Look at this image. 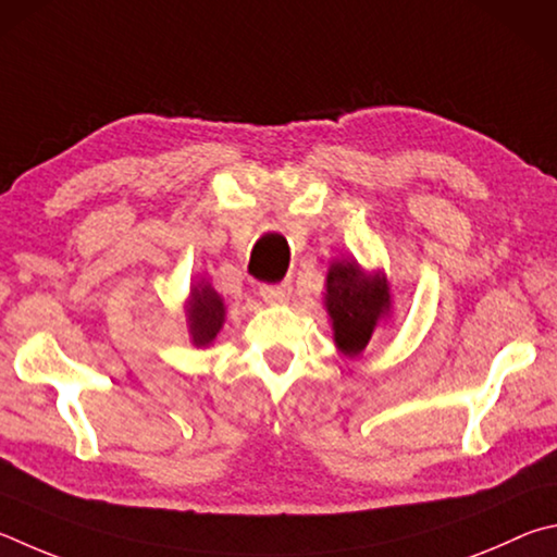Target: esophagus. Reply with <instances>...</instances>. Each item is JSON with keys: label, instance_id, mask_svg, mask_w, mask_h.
<instances>
[{"label": "esophagus", "instance_id": "esophagus-1", "mask_svg": "<svg viewBox=\"0 0 557 557\" xmlns=\"http://www.w3.org/2000/svg\"><path fill=\"white\" fill-rule=\"evenodd\" d=\"M259 296L267 300V304H286L290 298V284H263L259 288Z\"/></svg>", "mask_w": 557, "mask_h": 557}]
</instances>
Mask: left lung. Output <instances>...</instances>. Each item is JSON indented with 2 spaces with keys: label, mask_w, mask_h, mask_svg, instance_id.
Listing matches in <instances>:
<instances>
[{
  "label": "left lung",
  "mask_w": 557,
  "mask_h": 557,
  "mask_svg": "<svg viewBox=\"0 0 557 557\" xmlns=\"http://www.w3.org/2000/svg\"><path fill=\"white\" fill-rule=\"evenodd\" d=\"M325 300L337 347L349 357L359 355L388 310L386 278H369L355 261H337L327 271Z\"/></svg>",
  "instance_id": "8db88e82"
}]
</instances>
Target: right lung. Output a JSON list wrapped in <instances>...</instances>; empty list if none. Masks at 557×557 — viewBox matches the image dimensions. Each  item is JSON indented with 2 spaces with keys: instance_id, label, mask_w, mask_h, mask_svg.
<instances>
[{
  "instance_id": "add662e5",
  "label": "right lung",
  "mask_w": 557,
  "mask_h": 557,
  "mask_svg": "<svg viewBox=\"0 0 557 557\" xmlns=\"http://www.w3.org/2000/svg\"><path fill=\"white\" fill-rule=\"evenodd\" d=\"M224 320V304L210 286H195L188 306V323L195 345H210L220 333Z\"/></svg>"
}]
</instances>
